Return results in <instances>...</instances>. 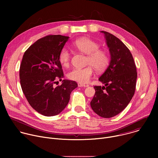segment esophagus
<instances>
[{
    "label": "esophagus",
    "instance_id": "34e87169",
    "mask_svg": "<svg viewBox=\"0 0 158 158\" xmlns=\"http://www.w3.org/2000/svg\"><path fill=\"white\" fill-rule=\"evenodd\" d=\"M78 87H87L86 85L83 84H81V83H78Z\"/></svg>",
    "mask_w": 158,
    "mask_h": 158
}]
</instances>
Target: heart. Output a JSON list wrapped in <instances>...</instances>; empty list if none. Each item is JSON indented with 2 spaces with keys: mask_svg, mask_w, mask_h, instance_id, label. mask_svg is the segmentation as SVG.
I'll list each match as a JSON object with an SVG mask.
<instances>
[{
  "mask_svg": "<svg viewBox=\"0 0 158 158\" xmlns=\"http://www.w3.org/2000/svg\"><path fill=\"white\" fill-rule=\"evenodd\" d=\"M74 47L82 53L87 55L85 65L84 68H75L71 70L67 77L72 81L81 84L89 81L93 75L94 69L98 72L104 71L109 65L110 58L108 53L99 49L100 45L89 38H81L74 41ZM71 52L67 47H64L59 54V61L63 66L69 65L71 60Z\"/></svg>",
  "mask_w": 158,
  "mask_h": 158,
  "instance_id": "b5f03b06",
  "label": "heart"
}]
</instances>
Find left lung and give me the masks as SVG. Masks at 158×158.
I'll return each instance as SVG.
<instances>
[{
	"mask_svg": "<svg viewBox=\"0 0 158 158\" xmlns=\"http://www.w3.org/2000/svg\"><path fill=\"white\" fill-rule=\"evenodd\" d=\"M105 35L110 61L99 78L104 86H94L96 93L91 106L99 116L110 118L119 114L128 105L136 89L137 72L133 57L126 45L107 32Z\"/></svg>",
	"mask_w": 158,
	"mask_h": 158,
	"instance_id": "left-lung-1",
	"label": "left lung"
}]
</instances>
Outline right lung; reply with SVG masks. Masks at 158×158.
Returning a JSON list of instances; mask_svg holds the SVG:
<instances>
[{"label":"right lung","mask_w":158,"mask_h":158,"mask_svg":"<svg viewBox=\"0 0 158 158\" xmlns=\"http://www.w3.org/2000/svg\"><path fill=\"white\" fill-rule=\"evenodd\" d=\"M69 37L49 35L26 50L20 66L19 76L22 91L31 107L45 116L59 114L68 104L76 82L64 79L59 54Z\"/></svg>","instance_id":"right-lung-1"}]
</instances>
